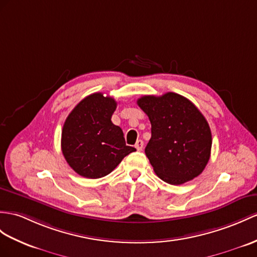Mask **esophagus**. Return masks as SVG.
Wrapping results in <instances>:
<instances>
[{
	"mask_svg": "<svg viewBox=\"0 0 257 257\" xmlns=\"http://www.w3.org/2000/svg\"><path fill=\"white\" fill-rule=\"evenodd\" d=\"M143 147H144V142L142 140L137 141L136 144H135V148L141 152V150H143Z\"/></svg>",
	"mask_w": 257,
	"mask_h": 257,
	"instance_id": "34e87169",
	"label": "esophagus"
}]
</instances>
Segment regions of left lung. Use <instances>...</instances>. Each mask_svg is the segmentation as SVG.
<instances>
[{"mask_svg": "<svg viewBox=\"0 0 257 257\" xmlns=\"http://www.w3.org/2000/svg\"><path fill=\"white\" fill-rule=\"evenodd\" d=\"M137 104L152 124L145 154L155 173L172 185L198 177L210 158L212 140L208 122L196 105L176 92L143 96Z\"/></svg>", "mask_w": 257, "mask_h": 257, "instance_id": "1", "label": "left lung"}]
</instances>
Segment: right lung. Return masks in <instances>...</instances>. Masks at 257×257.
<instances>
[{"label": "right lung", "mask_w": 257, "mask_h": 257, "mask_svg": "<svg viewBox=\"0 0 257 257\" xmlns=\"http://www.w3.org/2000/svg\"><path fill=\"white\" fill-rule=\"evenodd\" d=\"M115 109L113 98L95 92L81 100L66 117L62 130V153L79 176L105 177L125 156L136 150L126 146L123 131L112 123Z\"/></svg>", "instance_id": "1"}]
</instances>
